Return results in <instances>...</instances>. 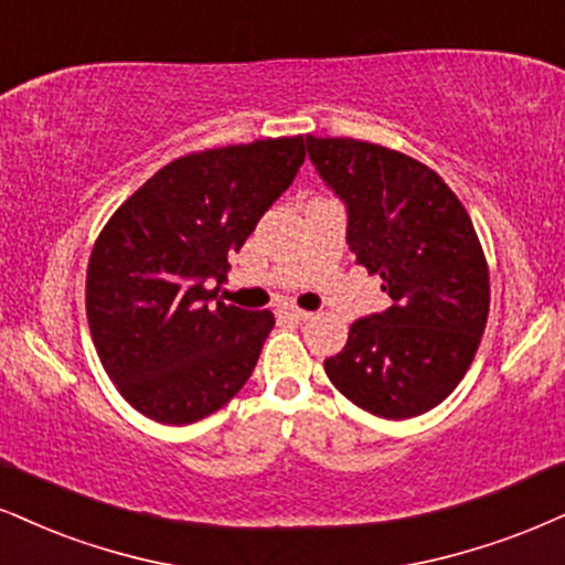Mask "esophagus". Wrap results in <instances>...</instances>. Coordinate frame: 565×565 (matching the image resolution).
Returning a JSON list of instances; mask_svg holds the SVG:
<instances>
[{
    "mask_svg": "<svg viewBox=\"0 0 565 565\" xmlns=\"http://www.w3.org/2000/svg\"><path fill=\"white\" fill-rule=\"evenodd\" d=\"M277 317H285V319H296V322H301V319H309V317H311V311L296 309V306H280V309H277Z\"/></svg>",
    "mask_w": 565,
    "mask_h": 565,
    "instance_id": "esophagus-1",
    "label": "esophagus"
}]
</instances>
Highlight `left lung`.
Returning a JSON list of instances; mask_svg holds the SVG:
<instances>
[{
    "label": "left lung",
    "instance_id": "left-lung-1",
    "mask_svg": "<svg viewBox=\"0 0 565 565\" xmlns=\"http://www.w3.org/2000/svg\"><path fill=\"white\" fill-rule=\"evenodd\" d=\"M306 151L348 206V246L380 275L393 306L351 324L324 372L348 401L382 419L443 403L490 315V269L469 212L419 159L356 141L306 136Z\"/></svg>",
    "mask_w": 565,
    "mask_h": 565
}]
</instances>
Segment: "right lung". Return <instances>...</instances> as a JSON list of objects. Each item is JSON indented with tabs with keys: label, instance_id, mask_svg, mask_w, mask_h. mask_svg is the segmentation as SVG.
I'll list each match as a JSON object with an SVG mask.
<instances>
[{
	"label": "right lung",
	"instance_id": "right-lung-1",
	"mask_svg": "<svg viewBox=\"0 0 565 565\" xmlns=\"http://www.w3.org/2000/svg\"><path fill=\"white\" fill-rule=\"evenodd\" d=\"M303 136L172 159L117 206L90 248L86 317L117 393L159 424L225 406L275 327L269 309L209 303L262 214L294 183Z\"/></svg>",
	"mask_w": 565,
	"mask_h": 565
}]
</instances>
